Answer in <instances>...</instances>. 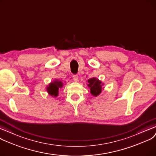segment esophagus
<instances>
[{
  "instance_id": "esophagus-1",
  "label": "esophagus",
  "mask_w": 156,
  "mask_h": 156,
  "mask_svg": "<svg viewBox=\"0 0 156 156\" xmlns=\"http://www.w3.org/2000/svg\"><path fill=\"white\" fill-rule=\"evenodd\" d=\"M73 79L74 81H76V82H77V81L79 80V77H78V76L77 75V74L73 75Z\"/></svg>"
}]
</instances>
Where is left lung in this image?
<instances>
[{"mask_svg": "<svg viewBox=\"0 0 156 156\" xmlns=\"http://www.w3.org/2000/svg\"><path fill=\"white\" fill-rule=\"evenodd\" d=\"M89 83L88 87H90L91 93L93 96H98L101 91V82L96 79V78H91L87 80Z\"/></svg>", "mask_w": 156, "mask_h": 156, "instance_id": "left-lung-1", "label": "left lung"}]
</instances>
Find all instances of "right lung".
Masks as SVG:
<instances>
[{
  "label": "right lung",
  "instance_id": "right-lung-1",
  "mask_svg": "<svg viewBox=\"0 0 156 156\" xmlns=\"http://www.w3.org/2000/svg\"><path fill=\"white\" fill-rule=\"evenodd\" d=\"M63 86V83L62 81L55 80L54 82L49 84V86L47 87V91L48 93L53 97H56L58 94L59 89Z\"/></svg>",
  "mask_w": 156,
  "mask_h": 156
}]
</instances>
